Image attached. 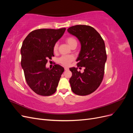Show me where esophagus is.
Here are the masks:
<instances>
[{"label":"esophagus","mask_w":133,"mask_h":133,"mask_svg":"<svg viewBox=\"0 0 133 133\" xmlns=\"http://www.w3.org/2000/svg\"><path fill=\"white\" fill-rule=\"evenodd\" d=\"M64 69H65V70H68V69H69V68L65 66V67H64Z\"/></svg>","instance_id":"1"}]
</instances>
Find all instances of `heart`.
I'll list each match as a JSON object with an SVG mask.
<instances>
[{
  "label": "heart",
  "mask_w": 133,
  "mask_h": 133,
  "mask_svg": "<svg viewBox=\"0 0 133 133\" xmlns=\"http://www.w3.org/2000/svg\"><path fill=\"white\" fill-rule=\"evenodd\" d=\"M65 42L66 43L69 45V46L70 47L71 45H74V44H76L77 45V42H76V39L72 37H69L66 38L65 39ZM58 49V44L57 43H55L54 46H53V51L54 52H57ZM74 59V58L73 56L71 55H64L62 56V57H60L59 59V62L60 63H61L62 64L64 65H69V64L72 62L73 61Z\"/></svg>",
  "instance_id": "b5f03b06"
}]
</instances>
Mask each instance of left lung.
Instances as JSON below:
<instances>
[{"label": "left lung", "mask_w": 133, "mask_h": 133, "mask_svg": "<svg viewBox=\"0 0 133 133\" xmlns=\"http://www.w3.org/2000/svg\"><path fill=\"white\" fill-rule=\"evenodd\" d=\"M67 30L81 44L76 62L79 69L84 68L82 73L78 71V68L69 69L72 73L69 79L71 90L78 95H89L98 89L104 77L107 59L105 43L98 32L90 26L77 25Z\"/></svg>", "instance_id": "1"}]
</instances>
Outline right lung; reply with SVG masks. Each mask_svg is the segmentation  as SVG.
I'll return each instance as SVG.
<instances>
[{
	"mask_svg": "<svg viewBox=\"0 0 133 133\" xmlns=\"http://www.w3.org/2000/svg\"><path fill=\"white\" fill-rule=\"evenodd\" d=\"M65 28L35 30L27 35L21 48V65L28 85L35 93L49 96L57 90L64 69L55 64L46 68L48 59L54 56L53 46L61 38Z\"/></svg>",
	"mask_w": 133,
	"mask_h": 133,
	"instance_id": "add662e5",
	"label": "right lung"
}]
</instances>
